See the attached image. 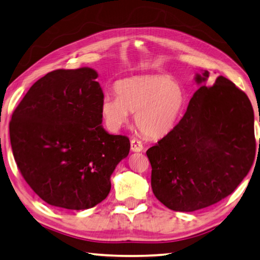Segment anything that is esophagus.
<instances>
[{
    "mask_svg": "<svg viewBox=\"0 0 260 260\" xmlns=\"http://www.w3.org/2000/svg\"><path fill=\"white\" fill-rule=\"evenodd\" d=\"M143 144L141 143L139 140H132L131 141V150L133 152H142L143 151Z\"/></svg>",
    "mask_w": 260,
    "mask_h": 260,
    "instance_id": "34e87169",
    "label": "esophagus"
}]
</instances>
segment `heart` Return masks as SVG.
Segmentation results:
<instances>
[{
  "mask_svg": "<svg viewBox=\"0 0 260 260\" xmlns=\"http://www.w3.org/2000/svg\"><path fill=\"white\" fill-rule=\"evenodd\" d=\"M115 95H105L101 114L107 126L117 131L135 114L142 134L159 140L174 131L186 106V93L169 75L147 74L115 84Z\"/></svg>",
  "mask_w": 260,
  "mask_h": 260,
  "instance_id": "heart-1",
  "label": "heart"
}]
</instances>
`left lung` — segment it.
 Returning <instances> with one entry per match:
<instances>
[{"label": "left lung", "mask_w": 260, "mask_h": 260, "mask_svg": "<svg viewBox=\"0 0 260 260\" xmlns=\"http://www.w3.org/2000/svg\"><path fill=\"white\" fill-rule=\"evenodd\" d=\"M208 76L205 70L195 75L200 88L179 124L146 151L153 194L172 211L194 212L220 202L255 159L250 100L222 75L206 85Z\"/></svg>", "instance_id": "obj_1"}]
</instances>
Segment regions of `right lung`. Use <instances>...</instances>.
Here are the masks:
<instances>
[{"label": "right lung", "mask_w": 260, "mask_h": 260, "mask_svg": "<svg viewBox=\"0 0 260 260\" xmlns=\"http://www.w3.org/2000/svg\"><path fill=\"white\" fill-rule=\"evenodd\" d=\"M90 68L39 79L12 115L10 140L20 172L47 204L86 210L108 196L110 177L129 153L128 137L101 125L103 89Z\"/></svg>", "instance_id": "right-lung-1"}]
</instances>
